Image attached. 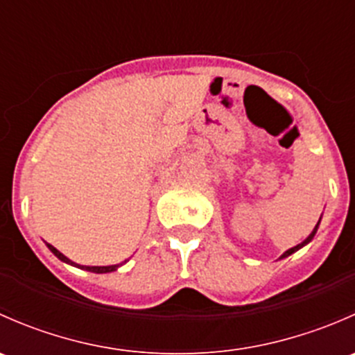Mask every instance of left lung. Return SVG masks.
<instances>
[{"mask_svg": "<svg viewBox=\"0 0 355 355\" xmlns=\"http://www.w3.org/2000/svg\"><path fill=\"white\" fill-rule=\"evenodd\" d=\"M318 225H320V221H318ZM318 225H316V227H314L313 234H311V235H309V237H307V239H306V241H304V242H302V244H299V245L292 247V249H288V250H287V252H284V256H282V257H287V256H290V254H292V252H295V250H299V249H300V247H302V245H306V244H307V242H311V239H313V237H314V234H316V230H318Z\"/></svg>", "mask_w": 355, "mask_h": 355, "instance_id": "8db88e82", "label": "left lung"}]
</instances>
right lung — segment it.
<instances>
[{"mask_svg":"<svg viewBox=\"0 0 355 355\" xmlns=\"http://www.w3.org/2000/svg\"><path fill=\"white\" fill-rule=\"evenodd\" d=\"M48 247H49V250H51V252L55 254L56 257H58V259L65 261V263H68V264H73V266H78V264L71 263V261L68 259L67 256H63V254L60 252L58 249H55V247H53V245H49V244H48ZM78 268H82V270L92 271V273H110V271H114V270H116L118 266H116V264H113V266H78Z\"/></svg>","mask_w":355,"mask_h":355,"instance_id":"add662e5","label":"right lung"}]
</instances>
